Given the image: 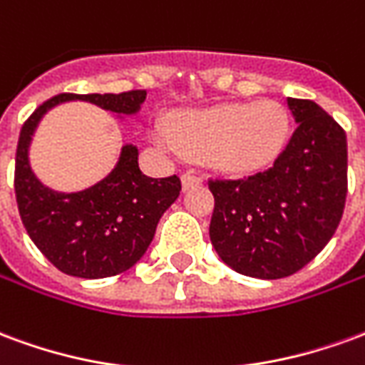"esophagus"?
<instances>
[{"mask_svg":"<svg viewBox=\"0 0 365 365\" xmlns=\"http://www.w3.org/2000/svg\"><path fill=\"white\" fill-rule=\"evenodd\" d=\"M182 183H183V190H191V187H197L203 183V175L195 174V172H185L182 175Z\"/></svg>","mask_w":365,"mask_h":365,"instance_id":"obj_1","label":"esophagus"}]
</instances>
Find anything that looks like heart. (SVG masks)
Here are the masks:
<instances>
[{
    "label": "heart",
    "instance_id": "heart-1",
    "mask_svg": "<svg viewBox=\"0 0 365 365\" xmlns=\"http://www.w3.org/2000/svg\"><path fill=\"white\" fill-rule=\"evenodd\" d=\"M289 115L274 99L225 103L183 111L168 127L156 123L152 138L168 150L207 156L227 174H250L269 166L285 148Z\"/></svg>",
    "mask_w": 365,
    "mask_h": 365
}]
</instances>
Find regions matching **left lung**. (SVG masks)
Instances as JSON below:
<instances>
[{"instance_id":"1","label":"left lung","mask_w":365,"mask_h":365,"mask_svg":"<svg viewBox=\"0 0 365 365\" xmlns=\"http://www.w3.org/2000/svg\"><path fill=\"white\" fill-rule=\"evenodd\" d=\"M297 127L274 166L258 174L209 178L215 209L209 237L242 275L282 279L327 246L344 213L346 133L311 99H287Z\"/></svg>"}]
</instances>
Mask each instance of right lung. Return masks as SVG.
Returning a JSON list of instances; mask_svg holds the SVG:
<instances>
[{
	"instance_id": "right-lung-1",
	"label": "right lung",
	"mask_w": 365,
	"mask_h": 365,
	"mask_svg": "<svg viewBox=\"0 0 365 365\" xmlns=\"http://www.w3.org/2000/svg\"><path fill=\"white\" fill-rule=\"evenodd\" d=\"M83 99L107 111L130 113L146 91L123 93H60L31 113L21 128L15 154V197L21 221L44 258L60 272L86 279L123 274L135 266L154 238L156 225L174 203L182 180L148 178L138 166V150L125 146L109 178L80 193H56L44 187L29 168L27 148L36 123L60 101Z\"/></svg>"
}]
</instances>
